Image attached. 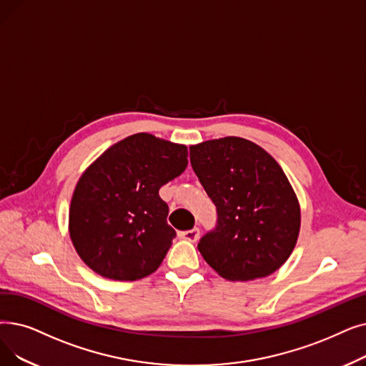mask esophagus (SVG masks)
<instances>
[{
    "label": "esophagus",
    "instance_id": "34e87169",
    "mask_svg": "<svg viewBox=\"0 0 366 366\" xmlns=\"http://www.w3.org/2000/svg\"><path fill=\"white\" fill-rule=\"evenodd\" d=\"M179 236L182 237V239H185V241L196 242V241L199 239V236H200V230H199L197 227H194V229H192V230L181 232V233H179Z\"/></svg>",
    "mask_w": 366,
    "mask_h": 366
}]
</instances>
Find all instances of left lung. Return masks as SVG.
Listing matches in <instances>:
<instances>
[{
    "mask_svg": "<svg viewBox=\"0 0 366 366\" xmlns=\"http://www.w3.org/2000/svg\"><path fill=\"white\" fill-rule=\"evenodd\" d=\"M189 162L217 206V226L197 248L229 281L274 274L296 245L300 208L280 164L242 137H222L189 147Z\"/></svg>",
    "mask_w": 366,
    "mask_h": 366,
    "instance_id": "obj_1",
    "label": "left lung"
}]
</instances>
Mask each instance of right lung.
Masks as SVG:
<instances>
[{"instance_id": "add662e5", "label": "right lung", "mask_w": 366, "mask_h": 366, "mask_svg": "<svg viewBox=\"0 0 366 366\" xmlns=\"http://www.w3.org/2000/svg\"><path fill=\"white\" fill-rule=\"evenodd\" d=\"M187 155L185 145L137 133L84 172L71 197L69 230L94 272L136 281L157 271L177 236L158 192L185 170Z\"/></svg>"}]
</instances>
